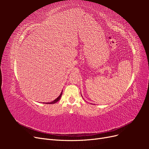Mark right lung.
Wrapping results in <instances>:
<instances>
[{"label": "right lung", "instance_id": "1", "mask_svg": "<svg viewBox=\"0 0 149 149\" xmlns=\"http://www.w3.org/2000/svg\"><path fill=\"white\" fill-rule=\"evenodd\" d=\"M62 93H63V91H61V94H60V96H58L56 100H55L54 101H52V102H47L46 104H55V103H56V102H57L58 101H59L60 100V98H61V95H62Z\"/></svg>", "mask_w": 149, "mask_h": 149}]
</instances>
